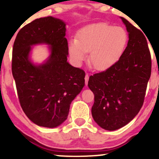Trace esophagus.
Returning <instances> with one entry per match:
<instances>
[{
    "instance_id": "34e87169",
    "label": "esophagus",
    "mask_w": 159,
    "mask_h": 159,
    "mask_svg": "<svg viewBox=\"0 0 159 159\" xmlns=\"http://www.w3.org/2000/svg\"><path fill=\"white\" fill-rule=\"evenodd\" d=\"M89 75H88V74H86V75H85V84H86V85H87L88 81H89Z\"/></svg>"
}]
</instances>
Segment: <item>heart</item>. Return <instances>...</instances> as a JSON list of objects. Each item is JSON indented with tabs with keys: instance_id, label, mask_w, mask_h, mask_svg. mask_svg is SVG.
<instances>
[{
	"instance_id": "b5f03b06",
	"label": "heart",
	"mask_w": 159,
	"mask_h": 159,
	"mask_svg": "<svg viewBox=\"0 0 159 159\" xmlns=\"http://www.w3.org/2000/svg\"><path fill=\"white\" fill-rule=\"evenodd\" d=\"M128 41L127 31L120 26L106 23L90 24L82 28L77 39H71L68 51L75 64H81L89 52L88 63L96 70L103 71L119 60Z\"/></svg>"
}]
</instances>
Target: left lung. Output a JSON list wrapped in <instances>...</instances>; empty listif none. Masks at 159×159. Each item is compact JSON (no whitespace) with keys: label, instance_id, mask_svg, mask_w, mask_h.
<instances>
[{"label":"left lung","instance_id":"left-lung-1","mask_svg":"<svg viewBox=\"0 0 159 159\" xmlns=\"http://www.w3.org/2000/svg\"><path fill=\"white\" fill-rule=\"evenodd\" d=\"M120 18L128 33L127 47L115 64L91 75L88 81L94 94L92 117L107 130L119 129L136 116L151 75V57L144 33Z\"/></svg>","mask_w":159,"mask_h":159}]
</instances>
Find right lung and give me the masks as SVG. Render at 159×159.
I'll use <instances>...</instances> for the list:
<instances>
[{"label": "right lung", "instance_id": "add662e5", "mask_svg": "<svg viewBox=\"0 0 159 159\" xmlns=\"http://www.w3.org/2000/svg\"><path fill=\"white\" fill-rule=\"evenodd\" d=\"M66 24L49 16L36 19L18 32L12 51L11 70L20 103L34 123L56 128L67 120L72 101L85 85V73L67 61ZM49 45L50 56L40 65L30 55L32 46Z\"/></svg>", "mask_w": 159, "mask_h": 159}]
</instances>
